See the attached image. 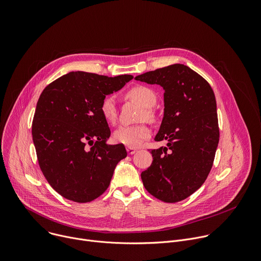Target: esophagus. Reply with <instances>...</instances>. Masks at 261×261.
Segmentation results:
<instances>
[{
  "instance_id": "obj_1",
  "label": "esophagus",
  "mask_w": 261,
  "mask_h": 261,
  "mask_svg": "<svg viewBox=\"0 0 261 261\" xmlns=\"http://www.w3.org/2000/svg\"><path fill=\"white\" fill-rule=\"evenodd\" d=\"M136 148L135 147H130V146H127V153L129 154V155H133V154H135L136 153Z\"/></svg>"
}]
</instances>
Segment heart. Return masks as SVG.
<instances>
[{"instance_id":"1","label":"heart","mask_w":261,"mask_h":261,"mask_svg":"<svg viewBox=\"0 0 261 261\" xmlns=\"http://www.w3.org/2000/svg\"><path fill=\"white\" fill-rule=\"evenodd\" d=\"M127 96L145 108L143 110V113L141 114V119H153V113L151 108H153L156 105L157 96L156 93L151 88L145 86H136L128 91ZM100 111L102 117L108 124H116L118 114L114 96H106L102 100L100 105ZM150 128L144 124H140L135 126H122L118 128L114 132L113 138L117 143L124 144L130 147H137L145 139L150 138Z\"/></svg>"}]
</instances>
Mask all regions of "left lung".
Segmentation results:
<instances>
[{
  "instance_id": "obj_1",
  "label": "left lung",
  "mask_w": 261,
  "mask_h": 261,
  "mask_svg": "<svg viewBox=\"0 0 261 261\" xmlns=\"http://www.w3.org/2000/svg\"><path fill=\"white\" fill-rule=\"evenodd\" d=\"M135 80L164 90V117L155 140H167V147L152 150L153 162L141 172L144 188L164 202L184 200L201 187L215 159L220 134L214 91L182 64Z\"/></svg>"
}]
</instances>
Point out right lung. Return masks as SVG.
<instances>
[{"instance_id":"right-lung-1","label":"right lung","mask_w":261,"mask_h":261,"mask_svg":"<svg viewBox=\"0 0 261 261\" xmlns=\"http://www.w3.org/2000/svg\"><path fill=\"white\" fill-rule=\"evenodd\" d=\"M132 75L108 77L69 72L49 84L37 102L32 125L39 166L63 197L90 202L108 188L124 144H107L110 129L101 115L106 95L121 90Z\"/></svg>"}]
</instances>
